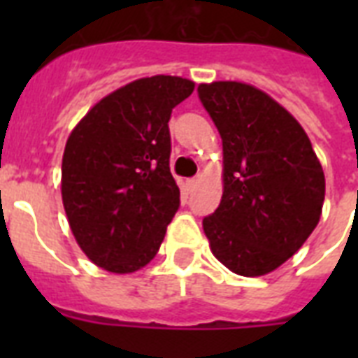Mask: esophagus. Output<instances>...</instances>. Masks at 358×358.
<instances>
[{
	"mask_svg": "<svg viewBox=\"0 0 358 358\" xmlns=\"http://www.w3.org/2000/svg\"><path fill=\"white\" fill-rule=\"evenodd\" d=\"M187 185H189V189H195L196 185H199V178H191V180H187Z\"/></svg>",
	"mask_w": 358,
	"mask_h": 358,
	"instance_id": "1",
	"label": "esophagus"
}]
</instances>
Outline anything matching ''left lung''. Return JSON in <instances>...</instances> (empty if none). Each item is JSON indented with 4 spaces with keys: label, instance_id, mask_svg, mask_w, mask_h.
Listing matches in <instances>:
<instances>
[{
    "label": "left lung",
    "instance_id": "obj_1",
    "mask_svg": "<svg viewBox=\"0 0 358 358\" xmlns=\"http://www.w3.org/2000/svg\"><path fill=\"white\" fill-rule=\"evenodd\" d=\"M196 91L223 139V196L202 219L210 249L238 275L271 273L316 229L322 163L301 124L260 89L213 81Z\"/></svg>",
    "mask_w": 358,
    "mask_h": 358
}]
</instances>
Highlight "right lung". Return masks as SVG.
I'll return each mask as SVG.
<instances>
[{
	"label": "right lung",
	"instance_id": "obj_1",
	"mask_svg": "<svg viewBox=\"0 0 358 358\" xmlns=\"http://www.w3.org/2000/svg\"><path fill=\"white\" fill-rule=\"evenodd\" d=\"M195 83L135 80L102 98L72 129L61 193L81 250L111 273H134L159 250L180 206L169 157V119Z\"/></svg>",
	"mask_w": 358,
	"mask_h": 358
}]
</instances>
